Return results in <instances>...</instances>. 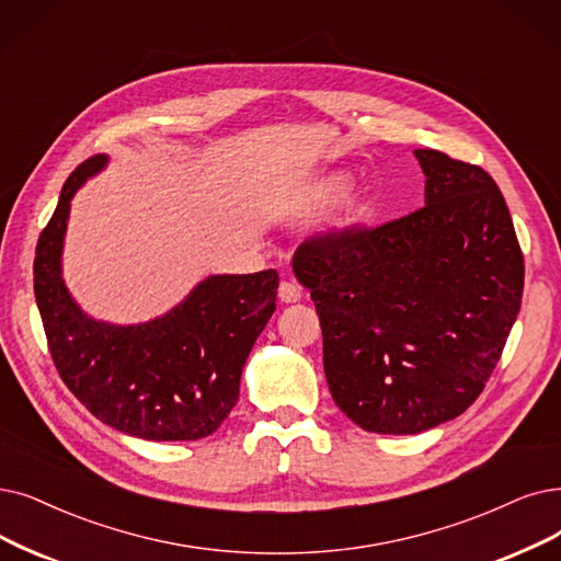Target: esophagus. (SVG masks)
I'll use <instances>...</instances> for the list:
<instances>
[{
	"label": "esophagus",
	"instance_id": "1",
	"mask_svg": "<svg viewBox=\"0 0 561 561\" xmlns=\"http://www.w3.org/2000/svg\"><path fill=\"white\" fill-rule=\"evenodd\" d=\"M278 299L283 304H297L301 299V287L297 283H289V280H283L278 285Z\"/></svg>",
	"mask_w": 561,
	"mask_h": 561
}]
</instances>
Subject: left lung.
Here are the masks:
<instances>
[{"label":"left lung","instance_id":"obj_1","mask_svg":"<svg viewBox=\"0 0 561 561\" xmlns=\"http://www.w3.org/2000/svg\"><path fill=\"white\" fill-rule=\"evenodd\" d=\"M425 205L306 239L295 276L322 327L329 391L356 425L416 435L481 396L520 312L525 260L483 168L416 149Z\"/></svg>","mask_w":561,"mask_h":561}]
</instances>
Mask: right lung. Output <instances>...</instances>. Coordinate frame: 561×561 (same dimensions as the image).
<instances>
[{
  "mask_svg": "<svg viewBox=\"0 0 561 561\" xmlns=\"http://www.w3.org/2000/svg\"><path fill=\"white\" fill-rule=\"evenodd\" d=\"M107 163L92 156L61 188L34 257V295L64 385L103 423L151 442L211 435L237 405L245 358L276 310L278 274L209 276L145 324L87 318L61 280V245L71 199Z\"/></svg>",
  "mask_w": 561,
  "mask_h": 561,
  "instance_id": "obj_1",
  "label": "right lung"
}]
</instances>
